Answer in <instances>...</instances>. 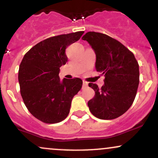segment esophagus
Segmentation results:
<instances>
[{
	"instance_id": "1",
	"label": "esophagus",
	"mask_w": 158,
	"mask_h": 158,
	"mask_svg": "<svg viewBox=\"0 0 158 158\" xmlns=\"http://www.w3.org/2000/svg\"><path fill=\"white\" fill-rule=\"evenodd\" d=\"M87 86H88V82L85 81H83V88H85Z\"/></svg>"
}]
</instances>
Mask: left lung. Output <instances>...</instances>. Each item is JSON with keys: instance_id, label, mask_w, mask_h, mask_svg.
I'll list each match as a JSON object with an SVG mask.
<instances>
[{"instance_id": "1", "label": "left lung", "mask_w": 158, "mask_h": 158, "mask_svg": "<svg viewBox=\"0 0 158 158\" xmlns=\"http://www.w3.org/2000/svg\"><path fill=\"white\" fill-rule=\"evenodd\" d=\"M95 51L96 69L105 76V84L88 85L95 91L88 106L94 116L113 119L126 113L135 100L139 85V64L133 52L106 34L88 32L81 38Z\"/></svg>"}]
</instances>
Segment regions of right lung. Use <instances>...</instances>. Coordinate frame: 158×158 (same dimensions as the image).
<instances>
[{"instance_id":"right-lung-1","label":"right lung","mask_w":158,"mask_h":158,"mask_svg":"<svg viewBox=\"0 0 158 158\" xmlns=\"http://www.w3.org/2000/svg\"><path fill=\"white\" fill-rule=\"evenodd\" d=\"M84 31L63 34L43 40L29 50L19 66V81L23 101L32 116L49 124L64 120L71 101L81 90L79 78L59 79L61 65L68 61L65 50Z\"/></svg>"}]
</instances>
